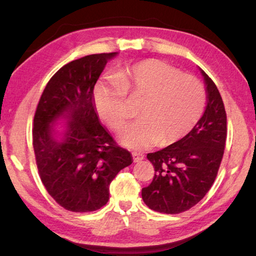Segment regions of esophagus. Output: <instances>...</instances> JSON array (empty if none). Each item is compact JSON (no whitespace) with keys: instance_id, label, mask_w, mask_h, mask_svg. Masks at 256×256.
I'll return each instance as SVG.
<instances>
[{"instance_id":"34e87169","label":"esophagus","mask_w":256,"mask_h":256,"mask_svg":"<svg viewBox=\"0 0 256 256\" xmlns=\"http://www.w3.org/2000/svg\"><path fill=\"white\" fill-rule=\"evenodd\" d=\"M132 158H134V162H141V160L144 158V155L140 152H132Z\"/></svg>"}]
</instances>
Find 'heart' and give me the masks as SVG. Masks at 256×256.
<instances>
[{"mask_svg": "<svg viewBox=\"0 0 256 256\" xmlns=\"http://www.w3.org/2000/svg\"><path fill=\"white\" fill-rule=\"evenodd\" d=\"M127 96L141 101L140 118L118 136L130 149L150 148L160 141L169 146L188 135L200 118L205 90L194 76L157 59L136 62L100 80L94 88L96 113L114 130L124 127L130 116Z\"/></svg>", "mask_w": 256, "mask_h": 256, "instance_id": "b5f03b06", "label": "heart"}]
</instances>
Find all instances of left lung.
Instances as JSON below:
<instances>
[{
    "label": "left lung",
    "mask_w": 256,
    "mask_h": 256,
    "mask_svg": "<svg viewBox=\"0 0 256 256\" xmlns=\"http://www.w3.org/2000/svg\"><path fill=\"white\" fill-rule=\"evenodd\" d=\"M200 71L208 94L200 120L180 141L146 155L155 174L142 188V199L156 212L177 214L194 208L214 183L222 163L227 136L225 106L216 84Z\"/></svg>",
    "instance_id": "left-lung-1"
}]
</instances>
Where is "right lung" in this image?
Returning <instances> with one entry per match:
<instances>
[{
  "label": "right lung",
  "instance_id": "1",
  "mask_svg": "<svg viewBox=\"0 0 256 256\" xmlns=\"http://www.w3.org/2000/svg\"><path fill=\"white\" fill-rule=\"evenodd\" d=\"M116 54H90L64 65L37 104L32 144L38 172L48 194L68 211L92 212L106 205L112 180L132 163L130 152L101 126L93 100L101 72ZM62 118L64 129L57 133L55 122Z\"/></svg>",
  "mask_w": 256,
  "mask_h": 256
}]
</instances>
